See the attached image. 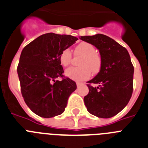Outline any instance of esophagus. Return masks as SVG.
Segmentation results:
<instances>
[{
  "label": "esophagus",
  "mask_w": 148,
  "mask_h": 148,
  "mask_svg": "<svg viewBox=\"0 0 148 148\" xmlns=\"http://www.w3.org/2000/svg\"><path fill=\"white\" fill-rule=\"evenodd\" d=\"M81 85H83L82 83H77V86H80Z\"/></svg>",
  "instance_id": "1"
}]
</instances>
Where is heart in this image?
Masks as SVG:
<instances>
[{
    "label": "heart",
    "instance_id": "heart-1",
    "mask_svg": "<svg viewBox=\"0 0 148 148\" xmlns=\"http://www.w3.org/2000/svg\"><path fill=\"white\" fill-rule=\"evenodd\" d=\"M75 55L82 56L78 68H69L65 71V75L75 81H84L90 77L91 71L96 74L101 68V58L97 53V49L89 42H80L75 48ZM72 58V52L69 49H64L61 51L59 61L62 65L70 64ZM91 71H90V70Z\"/></svg>",
    "mask_w": 148,
    "mask_h": 148
}]
</instances>
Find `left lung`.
<instances>
[{
  "instance_id": "left-lung-1",
  "label": "left lung",
  "mask_w": 148,
  "mask_h": 148,
  "mask_svg": "<svg viewBox=\"0 0 148 148\" xmlns=\"http://www.w3.org/2000/svg\"><path fill=\"white\" fill-rule=\"evenodd\" d=\"M81 40L94 45L99 51L101 68L89 80L88 94L84 97L87 111L99 118H111L122 111L133 92L134 67L127 49L103 34L80 36ZM90 83H96L93 87Z\"/></svg>"
}]
</instances>
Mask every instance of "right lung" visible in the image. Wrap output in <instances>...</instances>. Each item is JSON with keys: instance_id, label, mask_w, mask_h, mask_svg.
<instances>
[{"instance_id": "add662e5", "label": "right lung", "mask_w": 148, "mask_h": 148, "mask_svg": "<svg viewBox=\"0 0 148 148\" xmlns=\"http://www.w3.org/2000/svg\"><path fill=\"white\" fill-rule=\"evenodd\" d=\"M70 35L43 34L23 49L17 67L24 101L35 114L43 118L58 116L64 111L76 83L64 77L59 61L61 51L77 40ZM62 77V81H56Z\"/></svg>"}]
</instances>
